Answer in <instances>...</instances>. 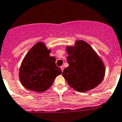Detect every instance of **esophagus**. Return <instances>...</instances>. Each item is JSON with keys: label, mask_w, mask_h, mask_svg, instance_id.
<instances>
[{"label": "esophagus", "mask_w": 122, "mask_h": 122, "mask_svg": "<svg viewBox=\"0 0 122 122\" xmlns=\"http://www.w3.org/2000/svg\"><path fill=\"white\" fill-rule=\"evenodd\" d=\"M60 68H61V71H63V70H64V67L63 66H61V67H60Z\"/></svg>", "instance_id": "esophagus-1"}]
</instances>
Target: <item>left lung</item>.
Instances as JSON below:
<instances>
[{"mask_svg": "<svg viewBox=\"0 0 122 122\" xmlns=\"http://www.w3.org/2000/svg\"><path fill=\"white\" fill-rule=\"evenodd\" d=\"M69 64L62 74L68 85L76 91L85 92L98 86L104 77L103 62L91 46L83 41L74 47H67Z\"/></svg>", "mask_w": 122, "mask_h": 122, "instance_id": "obj_1", "label": "left lung"}]
</instances>
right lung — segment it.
Here are the masks:
<instances>
[{"mask_svg":"<svg viewBox=\"0 0 122 122\" xmlns=\"http://www.w3.org/2000/svg\"><path fill=\"white\" fill-rule=\"evenodd\" d=\"M50 52L43 43L39 42L25 56L20 67V79L26 89L43 92L61 74V70L55 64L56 59L49 55Z\"/></svg>","mask_w":122,"mask_h":122,"instance_id":"obj_1","label":"right lung"}]
</instances>
